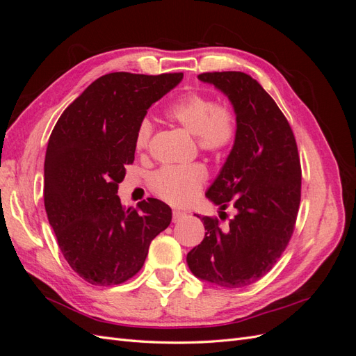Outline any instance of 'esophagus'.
Wrapping results in <instances>:
<instances>
[{"instance_id": "1", "label": "esophagus", "mask_w": 356, "mask_h": 356, "mask_svg": "<svg viewBox=\"0 0 356 356\" xmlns=\"http://www.w3.org/2000/svg\"><path fill=\"white\" fill-rule=\"evenodd\" d=\"M187 213L182 212V211H174V213H172V221L174 222H179L182 218H186Z\"/></svg>"}]
</instances>
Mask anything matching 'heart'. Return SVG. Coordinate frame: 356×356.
I'll list each match as a JSON object with an SVG mask.
<instances>
[{
  "instance_id": "heart-1",
  "label": "heart",
  "mask_w": 356,
  "mask_h": 356,
  "mask_svg": "<svg viewBox=\"0 0 356 356\" xmlns=\"http://www.w3.org/2000/svg\"><path fill=\"white\" fill-rule=\"evenodd\" d=\"M166 117L196 136L197 145L212 154H221L234 143L238 123L234 113L225 105L215 102L211 96L187 93L166 110ZM153 134V123L144 118L136 129L135 147L144 152ZM208 170L200 163L186 166H165L152 175L149 184L157 196L172 204H187L195 199Z\"/></svg>"
}]
</instances>
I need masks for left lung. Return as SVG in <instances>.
I'll use <instances>...</instances> for the list:
<instances>
[{"mask_svg":"<svg viewBox=\"0 0 356 356\" xmlns=\"http://www.w3.org/2000/svg\"><path fill=\"white\" fill-rule=\"evenodd\" d=\"M197 79L221 92L236 115L232 152L204 193L221 215L227 207L236 213L225 229L195 213L207 233L187 264L204 282L241 288L270 272L294 232L301 193L297 144L285 115L251 75L224 71Z\"/></svg>","mask_w":356,"mask_h":356,"instance_id":"left-lung-1","label":"left lung"}]
</instances>
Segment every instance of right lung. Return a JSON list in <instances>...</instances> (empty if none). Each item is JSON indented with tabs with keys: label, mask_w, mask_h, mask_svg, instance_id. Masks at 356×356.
Instances as JSON below:
<instances>
[{
	"label": "right lung",
	"mask_w": 356,
	"mask_h": 356,
	"mask_svg": "<svg viewBox=\"0 0 356 356\" xmlns=\"http://www.w3.org/2000/svg\"><path fill=\"white\" fill-rule=\"evenodd\" d=\"M184 74L113 72L95 80L62 113L44 160V207L60 251L93 285L136 275L156 236L172 220L159 199L126 208L117 196L134 163L136 129L147 110L177 88Z\"/></svg>",
	"instance_id": "1"
}]
</instances>
